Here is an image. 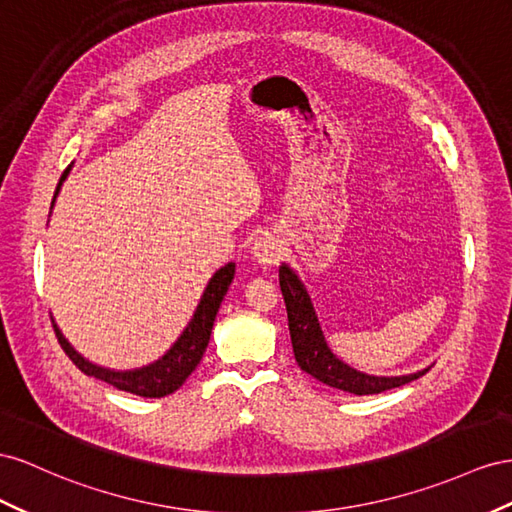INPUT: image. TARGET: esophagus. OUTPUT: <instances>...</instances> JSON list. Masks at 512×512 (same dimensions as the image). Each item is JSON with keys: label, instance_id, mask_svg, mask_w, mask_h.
<instances>
[{"label": "esophagus", "instance_id": "1", "mask_svg": "<svg viewBox=\"0 0 512 512\" xmlns=\"http://www.w3.org/2000/svg\"><path fill=\"white\" fill-rule=\"evenodd\" d=\"M254 258L260 262V265L265 267H271L278 262L284 254V247H282V241L278 237H273V234L265 232L260 234V237L254 241Z\"/></svg>", "mask_w": 512, "mask_h": 512}]
</instances>
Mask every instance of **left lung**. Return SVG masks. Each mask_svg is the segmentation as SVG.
<instances>
[{
	"label": "left lung",
	"mask_w": 512,
	"mask_h": 512,
	"mask_svg": "<svg viewBox=\"0 0 512 512\" xmlns=\"http://www.w3.org/2000/svg\"><path fill=\"white\" fill-rule=\"evenodd\" d=\"M280 288L286 303L290 342H293L297 364L301 366V370H306L308 375L329 385V388L351 392L357 396L381 394L385 390L400 388V385H405L409 381H416L428 372L426 368L405 377H370L364 375V372H357L355 368L340 362V359L329 351L306 288H303L297 275L286 265L280 267Z\"/></svg>",
	"instance_id": "left-lung-1"
}]
</instances>
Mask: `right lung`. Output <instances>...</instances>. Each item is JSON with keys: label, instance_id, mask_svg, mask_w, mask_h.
I'll list each match as a JSON object with an SVG mask.
<instances>
[{"label": "right lung", "instance_id": "right-lung-1", "mask_svg": "<svg viewBox=\"0 0 512 512\" xmlns=\"http://www.w3.org/2000/svg\"><path fill=\"white\" fill-rule=\"evenodd\" d=\"M66 174H68V170H64V174L60 178V185L66 178ZM60 185H58V189H55V193L60 191ZM232 278H234V262H228L226 267H222L213 275L209 286H206L204 295L200 299V306H198L196 314H193V319L187 325V329L183 331V336L176 340L174 347L165 353L159 362L150 364L146 368H140V370L116 372V370L94 366L66 342L58 325L51 321L53 331H55V336H58V342L64 349V353L71 357V362L81 372H84V375L101 379L109 385H114V388H118L122 392H129V394L146 396V398L168 396L181 388V385L187 381V377L200 364L206 347H209V338H211V329L215 323L217 310H219V306H222L224 295L228 293V286L232 284Z\"/></svg>", "mask_w": 512, "mask_h": 512}]
</instances>
